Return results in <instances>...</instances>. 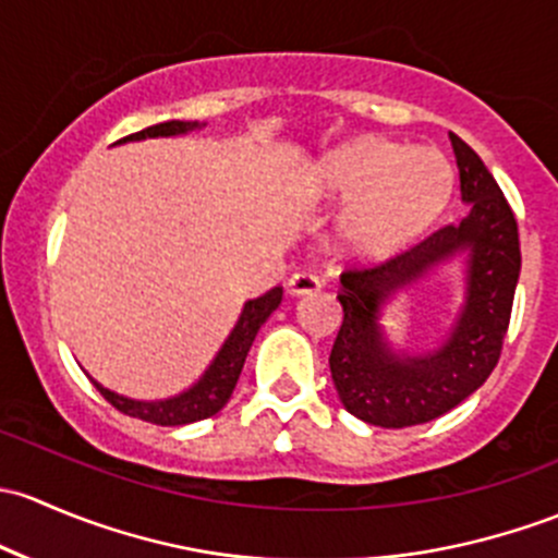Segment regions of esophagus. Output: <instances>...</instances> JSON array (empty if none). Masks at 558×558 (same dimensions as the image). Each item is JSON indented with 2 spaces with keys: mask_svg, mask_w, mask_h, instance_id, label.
<instances>
[{
  "mask_svg": "<svg viewBox=\"0 0 558 558\" xmlns=\"http://www.w3.org/2000/svg\"><path fill=\"white\" fill-rule=\"evenodd\" d=\"M287 290L290 295L301 298V295H314V292L322 290V281L314 274H295L290 281H287Z\"/></svg>",
  "mask_w": 558,
  "mask_h": 558,
  "instance_id": "34e87169",
  "label": "esophagus"
}]
</instances>
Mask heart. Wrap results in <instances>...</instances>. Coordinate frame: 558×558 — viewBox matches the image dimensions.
Listing matches in <instances>:
<instances>
[{
  "label": "heart",
  "mask_w": 558,
  "mask_h": 558,
  "mask_svg": "<svg viewBox=\"0 0 558 558\" xmlns=\"http://www.w3.org/2000/svg\"><path fill=\"white\" fill-rule=\"evenodd\" d=\"M451 166L435 147L363 140L322 163L319 187L349 204L343 233L360 250H389L422 231L451 193Z\"/></svg>",
  "instance_id": "obj_1"
}]
</instances>
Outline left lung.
Returning a JSON list of instances; mask_svg holds the SVG:
<instances>
[{
  "instance_id": "obj_1",
  "label": "left lung",
  "mask_w": 558,
  "mask_h": 558,
  "mask_svg": "<svg viewBox=\"0 0 558 558\" xmlns=\"http://www.w3.org/2000/svg\"><path fill=\"white\" fill-rule=\"evenodd\" d=\"M451 147L470 215L378 266H349L341 274L343 322L330 352L332 384L343 408L376 427H408L451 411L489 378L508 336L521 271L519 226L484 160L457 134ZM459 248L471 252L469 303L450 341L424 359H395L380 341L377 306Z\"/></svg>"
}]
</instances>
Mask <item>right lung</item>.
<instances>
[{"label":"right lung","mask_w":558,"mask_h":558,"mask_svg":"<svg viewBox=\"0 0 558 558\" xmlns=\"http://www.w3.org/2000/svg\"><path fill=\"white\" fill-rule=\"evenodd\" d=\"M198 129V123L191 120H169V123H155L147 125V129L136 131V134L125 136V140H145V136H174V134H185V131ZM120 140V142H125ZM281 303V287H274L268 290L266 295L255 298L244 306L241 317L233 327V332L228 336L226 347L220 349V354L215 357V363L209 365V371L204 373L198 384L193 389H187L185 395L171 400H160V403H140V400H129L120 398V395L109 392V389L101 387V384H94L109 405L118 408L120 413L125 416L142 418V422H153L160 424V427H180V424H191V422H201V418H209L220 411L222 405L228 403V398L233 395V387L239 381V373L244 367L246 352H250L252 341H255L257 330L260 325L277 312V306Z\"/></svg>","instance_id":"obj_1"}]
</instances>
